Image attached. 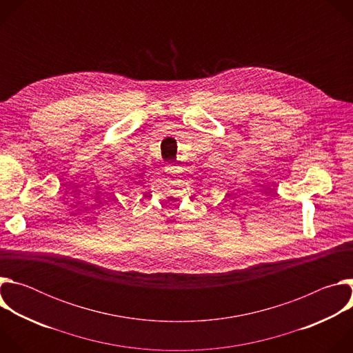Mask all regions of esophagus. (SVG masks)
I'll return each instance as SVG.
<instances>
[{"label":"esophagus","instance_id":"obj_1","mask_svg":"<svg viewBox=\"0 0 353 353\" xmlns=\"http://www.w3.org/2000/svg\"><path fill=\"white\" fill-rule=\"evenodd\" d=\"M166 172H168V174H179L181 172V168L179 165L172 163V165L166 166Z\"/></svg>","mask_w":353,"mask_h":353}]
</instances>
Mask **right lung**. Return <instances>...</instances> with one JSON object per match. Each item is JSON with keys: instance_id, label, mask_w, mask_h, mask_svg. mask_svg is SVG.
I'll list each match as a JSON object with an SVG mask.
<instances>
[{"instance_id": "obj_1", "label": "right lung", "mask_w": 353, "mask_h": 353, "mask_svg": "<svg viewBox=\"0 0 353 353\" xmlns=\"http://www.w3.org/2000/svg\"><path fill=\"white\" fill-rule=\"evenodd\" d=\"M143 173H145V172H143V170H142V173H139V176H142V174H143Z\"/></svg>"}]
</instances>
